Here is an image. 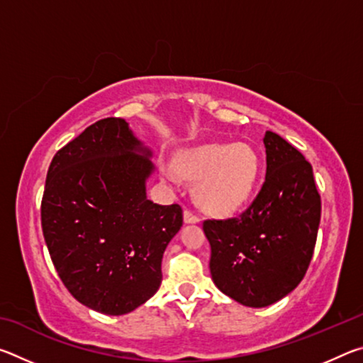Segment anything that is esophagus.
<instances>
[{
	"mask_svg": "<svg viewBox=\"0 0 363 363\" xmlns=\"http://www.w3.org/2000/svg\"><path fill=\"white\" fill-rule=\"evenodd\" d=\"M184 220H186L187 224H195L200 223V216L195 211L190 210V208H186V211H184Z\"/></svg>",
	"mask_w": 363,
	"mask_h": 363,
	"instance_id": "34e87169",
	"label": "esophagus"
}]
</instances>
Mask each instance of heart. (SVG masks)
Here are the masks:
<instances>
[{"label":"heart","mask_w":363,"mask_h":363,"mask_svg":"<svg viewBox=\"0 0 363 363\" xmlns=\"http://www.w3.org/2000/svg\"><path fill=\"white\" fill-rule=\"evenodd\" d=\"M176 169L196 182V200L208 211L227 213L240 206L253 192L261 174V157L251 144H206L181 152ZM173 179V169L163 168Z\"/></svg>","instance_id":"1"}]
</instances>
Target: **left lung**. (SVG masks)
I'll list each match as a JSON object with an SVG mask.
<instances>
[{
	"instance_id": "8db88e82",
	"label": "left lung",
	"mask_w": 363,
	"mask_h": 363,
	"mask_svg": "<svg viewBox=\"0 0 363 363\" xmlns=\"http://www.w3.org/2000/svg\"><path fill=\"white\" fill-rule=\"evenodd\" d=\"M266 181L235 218L205 219L210 270L237 303L266 307L299 285L314 255L322 201L311 163L272 131L264 136Z\"/></svg>"
}]
</instances>
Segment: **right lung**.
<instances>
[{
    "mask_svg": "<svg viewBox=\"0 0 363 363\" xmlns=\"http://www.w3.org/2000/svg\"><path fill=\"white\" fill-rule=\"evenodd\" d=\"M150 152L128 123H93L49 164L41 227L54 267L79 303L128 314L157 293L162 259L182 208L147 199Z\"/></svg>",
    "mask_w": 363,
    "mask_h": 363,
    "instance_id": "obj_1",
    "label": "right lung"
}]
</instances>
